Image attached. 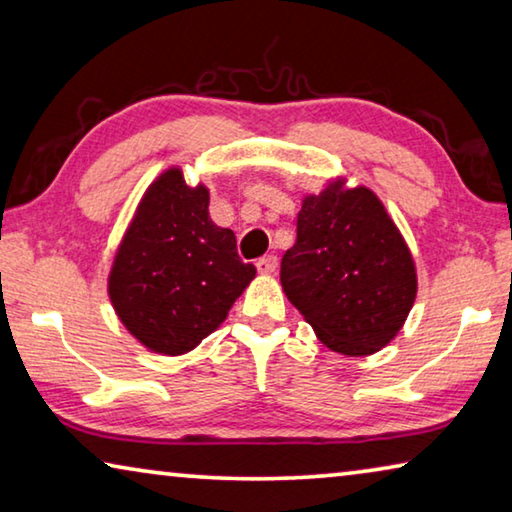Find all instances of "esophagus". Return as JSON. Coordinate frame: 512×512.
I'll return each instance as SVG.
<instances>
[{
	"label": "esophagus",
	"instance_id": "esophagus-1",
	"mask_svg": "<svg viewBox=\"0 0 512 512\" xmlns=\"http://www.w3.org/2000/svg\"><path fill=\"white\" fill-rule=\"evenodd\" d=\"M275 268H277V257L275 255H264V257H259L257 259V271L259 273H275Z\"/></svg>",
	"mask_w": 512,
	"mask_h": 512
}]
</instances>
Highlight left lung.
Here are the masks:
<instances>
[{"mask_svg": "<svg viewBox=\"0 0 512 512\" xmlns=\"http://www.w3.org/2000/svg\"><path fill=\"white\" fill-rule=\"evenodd\" d=\"M280 280L318 339L348 357L391 343L418 291L411 250L384 205L343 180L302 201Z\"/></svg>", "mask_w": 512, "mask_h": 512, "instance_id": "1", "label": "left lung"}]
</instances>
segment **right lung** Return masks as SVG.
Instances as JSON below:
<instances>
[{
    "instance_id": "obj_1",
    "label": "right lung",
    "mask_w": 512,
    "mask_h": 512,
    "mask_svg": "<svg viewBox=\"0 0 512 512\" xmlns=\"http://www.w3.org/2000/svg\"><path fill=\"white\" fill-rule=\"evenodd\" d=\"M207 187L169 169L146 189L112 262L108 293L121 323L153 352L185 354L219 327L255 277L235 232L207 212Z\"/></svg>"
}]
</instances>
